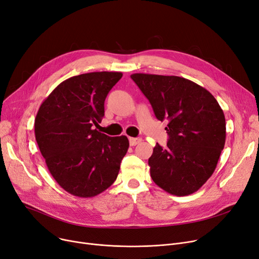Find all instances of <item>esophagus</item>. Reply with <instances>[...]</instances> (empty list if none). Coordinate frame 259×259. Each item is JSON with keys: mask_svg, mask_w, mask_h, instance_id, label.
Segmentation results:
<instances>
[{"mask_svg": "<svg viewBox=\"0 0 259 259\" xmlns=\"http://www.w3.org/2000/svg\"><path fill=\"white\" fill-rule=\"evenodd\" d=\"M141 142H142V139H140V138H129V143L131 146L138 145Z\"/></svg>", "mask_w": 259, "mask_h": 259, "instance_id": "34e87169", "label": "esophagus"}]
</instances>
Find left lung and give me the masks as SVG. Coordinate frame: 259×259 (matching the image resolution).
Segmentation results:
<instances>
[{
	"instance_id": "8db88e82",
	"label": "left lung",
	"mask_w": 259,
	"mask_h": 259,
	"mask_svg": "<svg viewBox=\"0 0 259 259\" xmlns=\"http://www.w3.org/2000/svg\"><path fill=\"white\" fill-rule=\"evenodd\" d=\"M158 120H167V147L158 144L149 158L153 182L170 194L196 192L213 174L226 142V119L213 95L175 75H131Z\"/></svg>"
}]
</instances>
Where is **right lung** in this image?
<instances>
[{
  "label": "right lung",
  "instance_id": "add662e5",
  "mask_svg": "<svg viewBox=\"0 0 259 259\" xmlns=\"http://www.w3.org/2000/svg\"><path fill=\"white\" fill-rule=\"evenodd\" d=\"M121 72H90L68 78L40 105L34 119L39 151L57 183L78 197H93L110 187L128 151L125 135L110 138L95 129L105 100Z\"/></svg>",
  "mask_w": 259,
  "mask_h": 259
}]
</instances>
